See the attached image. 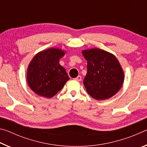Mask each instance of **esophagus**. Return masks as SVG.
<instances>
[{
  "label": "esophagus",
  "instance_id": "obj_1",
  "mask_svg": "<svg viewBox=\"0 0 147 147\" xmlns=\"http://www.w3.org/2000/svg\"><path fill=\"white\" fill-rule=\"evenodd\" d=\"M74 80H76V81H81L82 80V76H78L76 77V78H74Z\"/></svg>",
  "mask_w": 147,
  "mask_h": 147
}]
</instances>
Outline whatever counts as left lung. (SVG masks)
I'll list each match as a JSON object with an SVG mask.
<instances>
[{
  "label": "left lung",
  "mask_w": 147,
  "mask_h": 147,
  "mask_svg": "<svg viewBox=\"0 0 147 147\" xmlns=\"http://www.w3.org/2000/svg\"><path fill=\"white\" fill-rule=\"evenodd\" d=\"M88 73L84 80L86 91L96 100H105L117 93L124 82V72L113 54L97 48L84 50Z\"/></svg>",
  "instance_id": "obj_1"
}]
</instances>
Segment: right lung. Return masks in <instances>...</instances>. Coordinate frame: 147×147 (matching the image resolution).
Instances as JSON below:
<instances>
[{"label": "right lung", "instance_id": "obj_1", "mask_svg": "<svg viewBox=\"0 0 147 147\" xmlns=\"http://www.w3.org/2000/svg\"><path fill=\"white\" fill-rule=\"evenodd\" d=\"M65 53L61 49L50 48L34 56L27 70V82L35 93L51 98L63 88L69 77L59 59Z\"/></svg>", "mask_w": 147, "mask_h": 147}]
</instances>
